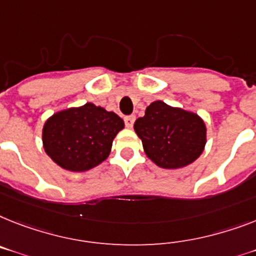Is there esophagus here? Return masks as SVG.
I'll use <instances>...</instances> for the list:
<instances>
[{"label": "esophagus", "instance_id": "obj_1", "mask_svg": "<svg viewBox=\"0 0 256 256\" xmlns=\"http://www.w3.org/2000/svg\"><path fill=\"white\" fill-rule=\"evenodd\" d=\"M134 120H136V116H126L124 119V123H126V128H132L133 124H134Z\"/></svg>", "mask_w": 256, "mask_h": 256}]
</instances>
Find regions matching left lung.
Returning <instances> with one entry per match:
<instances>
[{
    "mask_svg": "<svg viewBox=\"0 0 256 256\" xmlns=\"http://www.w3.org/2000/svg\"><path fill=\"white\" fill-rule=\"evenodd\" d=\"M134 132L144 150L162 168H180L202 156L206 128L198 114L171 107L162 100L150 103L145 115L134 122Z\"/></svg>",
    "mask_w": 256,
    "mask_h": 256,
    "instance_id": "1",
    "label": "left lung"
}]
</instances>
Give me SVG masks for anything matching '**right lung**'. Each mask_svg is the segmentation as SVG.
<instances>
[{"instance_id":"right-lung-1","label":"right lung","mask_w":256,"mask_h":256,"mask_svg":"<svg viewBox=\"0 0 256 256\" xmlns=\"http://www.w3.org/2000/svg\"><path fill=\"white\" fill-rule=\"evenodd\" d=\"M123 128L122 118L92 103L62 110L44 124V150L65 170H90L108 157Z\"/></svg>"}]
</instances>
